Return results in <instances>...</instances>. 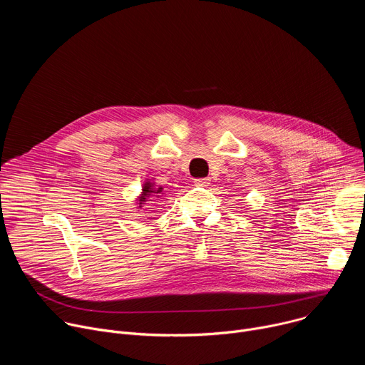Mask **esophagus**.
Returning <instances> with one entry per match:
<instances>
[{
	"label": "esophagus",
	"instance_id": "obj_1",
	"mask_svg": "<svg viewBox=\"0 0 365 365\" xmlns=\"http://www.w3.org/2000/svg\"><path fill=\"white\" fill-rule=\"evenodd\" d=\"M196 186H210V178H199V179H195L193 180Z\"/></svg>",
	"mask_w": 365,
	"mask_h": 365
}]
</instances>
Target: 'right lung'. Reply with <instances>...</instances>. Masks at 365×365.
<instances>
[{"label": "right lung", "instance_id": "1", "mask_svg": "<svg viewBox=\"0 0 365 365\" xmlns=\"http://www.w3.org/2000/svg\"><path fill=\"white\" fill-rule=\"evenodd\" d=\"M162 195H163V187H154V183L147 180L143 186L141 195L138 196V202H137L138 206L137 207H141L148 197H160Z\"/></svg>", "mask_w": 365, "mask_h": 365}]
</instances>
